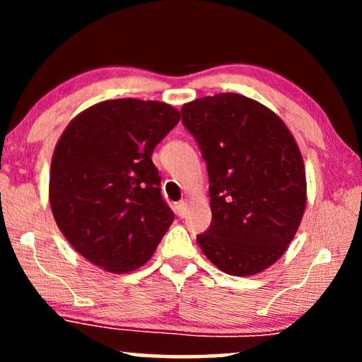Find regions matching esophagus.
<instances>
[{
    "instance_id": "34e87169",
    "label": "esophagus",
    "mask_w": 362,
    "mask_h": 362,
    "mask_svg": "<svg viewBox=\"0 0 362 362\" xmlns=\"http://www.w3.org/2000/svg\"><path fill=\"white\" fill-rule=\"evenodd\" d=\"M176 214L180 217H185L187 214V202L181 201L176 204Z\"/></svg>"
}]
</instances>
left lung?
Returning <instances> with one entry per match:
<instances>
[{
	"instance_id": "8db88e82",
	"label": "left lung",
	"mask_w": 362,
	"mask_h": 362,
	"mask_svg": "<svg viewBox=\"0 0 362 362\" xmlns=\"http://www.w3.org/2000/svg\"><path fill=\"white\" fill-rule=\"evenodd\" d=\"M181 115L209 175L212 221L197 244L226 274H259L284 255L303 217L298 146L274 112L239 93L197 98Z\"/></svg>"
}]
</instances>
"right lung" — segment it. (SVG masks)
<instances>
[{"label": "right lung", "instance_id": "right-lung-1", "mask_svg": "<svg viewBox=\"0 0 362 362\" xmlns=\"http://www.w3.org/2000/svg\"><path fill=\"white\" fill-rule=\"evenodd\" d=\"M177 122L168 103L118 98L87 108L62 133L49 201L64 237L88 262L128 274L155 254L175 214L151 155Z\"/></svg>", "mask_w": 362, "mask_h": 362}]
</instances>
